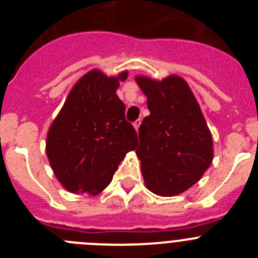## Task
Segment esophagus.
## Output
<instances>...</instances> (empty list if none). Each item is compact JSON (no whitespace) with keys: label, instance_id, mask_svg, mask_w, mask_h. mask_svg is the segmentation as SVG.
Segmentation results:
<instances>
[{"label":"esophagus","instance_id":"esophagus-1","mask_svg":"<svg viewBox=\"0 0 258 258\" xmlns=\"http://www.w3.org/2000/svg\"><path fill=\"white\" fill-rule=\"evenodd\" d=\"M140 125H141V118H138V120H136V121L133 122V126L136 127L137 132H138V129H140Z\"/></svg>","mask_w":258,"mask_h":258}]
</instances>
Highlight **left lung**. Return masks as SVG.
I'll list each match as a JSON object with an SVG mask.
<instances>
[{"label":"left lung","mask_w":258,"mask_h":258,"mask_svg":"<svg viewBox=\"0 0 258 258\" xmlns=\"http://www.w3.org/2000/svg\"><path fill=\"white\" fill-rule=\"evenodd\" d=\"M150 115L140 126V157L146 187L159 197L190 188L213 160V141L199 103L182 77L156 81L137 76Z\"/></svg>","instance_id":"8db88e82"}]
</instances>
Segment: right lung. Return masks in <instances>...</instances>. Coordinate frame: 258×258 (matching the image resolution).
Segmentation results:
<instances>
[{
  "mask_svg": "<svg viewBox=\"0 0 258 258\" xmlns=\"http://www.w3.org/2000/svg\"><path fill=\"white\" fill-rule=\"evenodd\" d=\"M127 72L108 77L99 70L84 75L68 94L47 133L46 155L63 187L98 195L111 183L126 152L138 146L117 97Z\"/></svg>",
  "mask_w": 258,
  "mask_h": 258,
  "instance_id": "right-lung-1",
  "label": "right lung"
}]
</instances>
